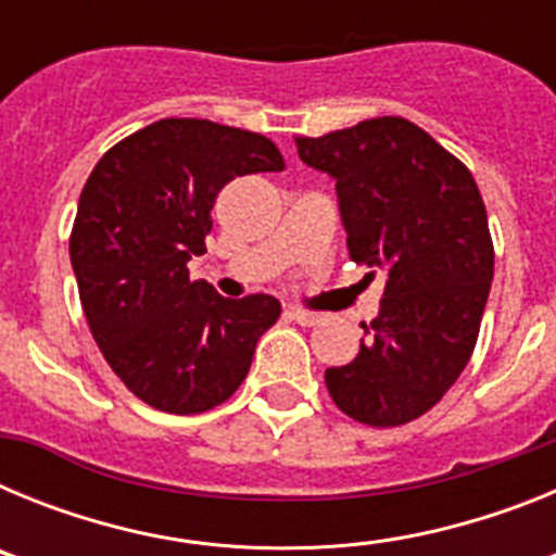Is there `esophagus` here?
<instances>
[{
  "label": "esophagus",
  "mask_w": 556,
  "mask_h": 556,
  "mask_svg": "<svg viewBox=\"0 0 556 556\" xmlns=\"http://www.w3.org/2000/svg\"><path fill=\"white\" fill-rule=\"evenodd\" d=\"M287 317H289V320L298 323V326H306V328H312V326H317V323H320V314L303 312V308H289Z\"/></svg>",
  "instance_id": "esophagus-1"
}]
</instances>
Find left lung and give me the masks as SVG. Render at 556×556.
I'll use <instances>...</instances> for the list:
<instances>
[{
    "label": "left lung",
    "mask_w": 556,
    "mask_h": 556,
    "mask_svg": "<svg viewBox=\"0 0 556 556\" xmlns=\"http://www.w3.org/2000/svg\"><path fill=\"white\" fill-rule=\"evenodd\" d=\"M294 144L303 164L337 180L351 262L387 275L356 358L326 370L328 392L358 424H409L454 387L479 337L495 264L479 186L401 116Z\"/></svg>",
    "instance_id": "1"
}]
</instances>
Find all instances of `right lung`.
Instances as JSON below:
<instances>
[{
	"label": "right lung",
	"mask_w": 556,
	"mask_h": 556,
	"mask_svg": "<svg viewBox=\"0 0 556 556\" xmlns=\"http://www.w3.org/2000/svg\"><path fill=\"white\" fill-rule=\"evenodd\" d=\"M281 169L262 132L161 119L113 144L88 175L68 239L83 312L111 370L152 409L200 415L228 401L281 317L269 294L230 301L186 269L205 253L223 186Z\"/></svg>",
	"instance_id": "1"
}]
</instances>
